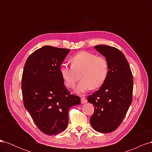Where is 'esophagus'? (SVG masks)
<instances>
[{
  "mask_svg": "<svg viewBox=\"0 0 152 152\" xmlns=\"http://www.w3.org/2000/svg\"><path fill=\"white\" fill-rule=\"evenodd\" d=\"M87 99H86V98H84V97H82V98H81V103H82V104H84V103H87Z\"/></svg>",
  "mask_w": 152,
  "mask_h": 152,
  "instance_id": "esophagus-1",
  "label": "esophagus"
}]
</instances>
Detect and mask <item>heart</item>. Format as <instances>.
<instances>
[{"instance_id":"heart-1","label":"heart","mask_w":152,"mask_h":152,"mask_svg":"<svg viewBox=\"0 0 152 152\" xmlns=\"http://www.w3.org/2000/svg\"><path fill=\"white\" fill-rule=\"evenodd\" d=\"M70 62V67L63 65L59 71L66 86L70 89L75 87L80 75L81 81L76 89L77 93L83 94L92 89H98L107 80L108 63L104 57L80 51L72 58Z\"/></svg>"}]
</instances>
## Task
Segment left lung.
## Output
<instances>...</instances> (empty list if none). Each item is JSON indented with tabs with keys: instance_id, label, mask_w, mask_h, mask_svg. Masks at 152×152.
<instances>
[{
	"instance_id": "obj_1",
	"label": "left lung",
	"mask_w": 152,
	"mask_h": 152,
	"mask_svg": "<svg viewBox=\"0 0 152 152\" xmlns=\"http://www.w3.org/2000/svg\"><path fill=\"white\" fill-rule=\"evenodd\" d=\"M94 48L107 60L108 74L99 89L87 98L94 108L90 123L94 130L108 133L121 125L132 103V75L120 50L104 45Z\"/></svg>"
}]
</instances>
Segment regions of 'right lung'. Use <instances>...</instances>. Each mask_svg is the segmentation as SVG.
Listing matches in <instances>:
<instances>
[{
	"instance_id": "right-lung-1",
	"label": "right lung",
	"mask_w": 152,
	"mask_h": 152,
	"mask_svg": "<svg viewBox=\"0 0 152 152\" xmlns=\"http://www.w3.org/2000/svg\"><path fill=\"white\" fill-rule=\"evenodd\" d=\"M70 50L45 45L26 59L22 75V94L25 108L39 129L56 135L66 129L68 110L80 104L79 96L71 94L60 73L61 65Z\"/></svg>"
}]
</instances>
